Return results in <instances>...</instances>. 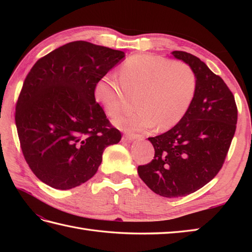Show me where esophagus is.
<instances>
[{"label":"esophagus","mask_w":252,"mask_h":252,"mask_svg":"<svg viewBox=\"0 0 252 252\" xmlns=\"http://www.w3.org/2000/svg\"><path fill=\"white\" fill-rule=\"evenodd\" d=\"M125 138L126 141H134V140H143L144 136L141 134H135V133H126Z\"/></svg>","instance_id":"1"}]
</instances>
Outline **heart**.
Wrapping results in <instances>:
<instances>
[{"mask_svg": "<svg viewBox=\"0 0 252 252\" xmlns=\"http://www.w3.org/2000/svg\"><path fill=\"white\" fill-rule=\"evenodd\" d=\"M118 83L109 77L100 78L94 96L110 117L117 116L136 95L137 110L116 118L114 125L122 131H144L156 126L168 130L183 119L196 92V76L184 63L161 56L136 54L127 58L119 70Z\"/></svg>", "mask_w": 252, "mask_h": 252, "instance_id": "obj_1", "label": "heart"}]
</instances>
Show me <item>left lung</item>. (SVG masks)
<instances>
[{
  "label": "left lung",
  "instance_id": "8db88e82",
  "mask_svg": "<svg viewBox=\"0 0 252 252\" xmlns=\"http://www.w3.org/2000/svg\"><path fill=\"white\" fill-rule=\"evenodd\" d=\"M171 54L194 71L195 96L178 125L148 137L155 157L138 165L137 173L154 192L174 198L201 189L221 170L236 130L237 107L225 82L199 58L182 51Z\"/></svg>",
  "mask_w": 252,
  "mask_h": 252
}]
</instances>
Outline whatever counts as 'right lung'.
<instances>
[{
    "mask_svg": "<svg viewBox=\"0 0 252 252\" xmlns=\"http://www.w3.org/2000/svg\"><path fill=\"white\" fill-rule=\"evenodd\" d=\"M126 54L74 41L40 58L26 77L15 122L27 163L40 181L70 189L97 172L105 148L119 143L94 87Z\"/></svg>",
    "mask_w": 252,
    "mask_h": 252,
    "instance_id": "obj_1",
    "label": "right lung"
}]
</instances>
